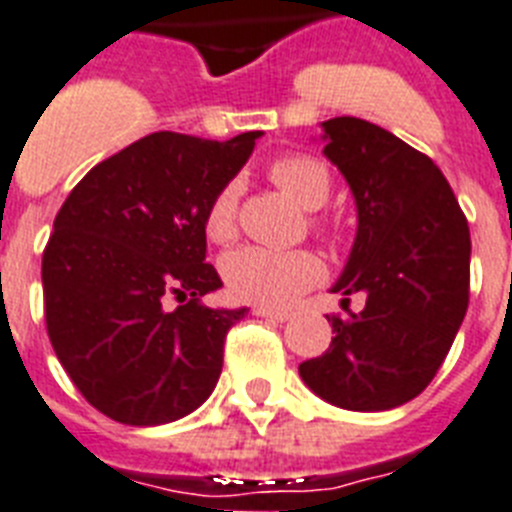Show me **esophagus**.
<instances>
[{
  "label": "esophagus",
  "instance_id": "obj_1",
  "mask_svg": "<svg viewBox=\"0 0 512 512\" xmlns=\"http://www.w3.org/2000/svg\"><path fill=\"white\" fill-rule=\"evenodd\" d=\"M253 312H256V317H264V320H275V322H288L290 320V312H285V309H269V306H256Z\"/></svg>",
  "mask_w": 512,
  "mask_h": 512
}]
</instances>
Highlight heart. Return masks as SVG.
I'll use <instances>...</instances> for the list:
<instances>
[{
  "label": "heart",
  "instance_id": "obj_1",
  "mask_svg": "<svg viewBox=\"0 0 512 512\" xmlns=\"http://www.w3.org/2000/svg\"><path fill=\"white\" fill-rule=\"evenodd\" d=\"M269 179L301 208L325 206L333 190L330 171L309 155H285L269 166ZM206 237L211 243H230L237 232V187L224 185L206 208ZM222 275L235 298L261 306H285L312 288L325 275L322 261L312 251H275L245 245L232 251L222 264Z\"/></svg>",
  "mask_w": 512,
  "mask_h": 512
}]
</instances>
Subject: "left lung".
I'll return each instance as SVG.
<instances>
[{
	"label": "left lung",
	"mask_w": 512,
	"mask_h": 512,
	"mask_svg": "<svg viewBox=\"0 0 512 512\" xmlns=\"http://www.w3.org/2000/svg\"><path fill=\"white\" fill-rule=\"evenodd\" d=\"M322 129V153L357 203V237L333 293L343 304L362 293L365 309L327 317L330 349L298 375L343 410H394L431 383L463 325L468 219L439 166L391 132L351 116Z\"/></svg>",
	"instance_id": "1"
}]
</instances>
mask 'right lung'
<instances>
[{
	"instance_id": "1",
	"label": "right lung",
	"mask_w": 512,
	"mask_h": 512,
	"mask_svg": "<svg viewBox=\"0 0 512 512\" xmlns=\"http://www.w3.org/2000/svg\"><path fill=\"white\" fill-rule=\"evenodd\" d=\"M259 137L147 134L97 163L57 211L42 256L49 341L110 420L174 423L214 391L227 330L248 309L200 304L222 288L203 219Z\"/></svg>"
}]
</instances>
